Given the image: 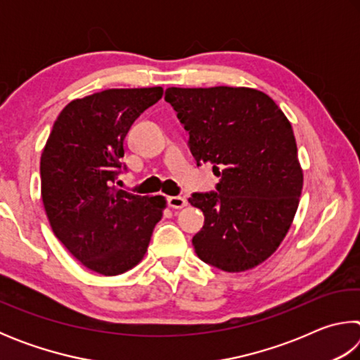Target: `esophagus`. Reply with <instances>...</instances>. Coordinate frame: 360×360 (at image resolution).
Wrapping results in <instances>:
<instances>
[{"label": "esophagus", "mask_w": 360, "mask_h": 360, "mask_svg": "<svg viewBox=\"0 0 360 360\" xmlns=\"http://www.w3.org/2000/svg\"><path fill=\"white\" fill-rule=\"evenodd\" d=\"M168 206L173 210H181L187 206V200L184 197H168Z\"/></svg>", "instance_id": "esophagus-1"}]
</instances>
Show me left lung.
Masks as SVG:
<instances>
[{
  "label": "left lung",
  "mask_w": 360,
  "mask_h": 360,
  "mask_svg": "<svg viewBox=\"0 0 360 360\" xmlns=\"http://www.w3.org/2000/svg\"><path fill=\"white\" fill-rule=\"evenodd\" d=\"M165 100L188 131L197 165L210 163L221 176L217 192L188 198L205 214L195 252L229 273L260 265L281 245L300 202L290 122L270 96L248 87H169Z\"/></svg>",
  "instance_id": "1"
}]
</instances>
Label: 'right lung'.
<instances>
[{"label": "right lung", "mask_w": 360, "mask_h": 360, "mask_svg": "<svg viewBox=\"0 0 360 360\" xmlns=\"http://www.w3.org/2000/svg\"><path fill=\"white\" fill-rule=\"evenodd\" d=\"M162 87L108 89L72 100L41 155V197L51 227L89 270L115 276L138 265L167 200L122 191L114 181L124 139Z\"/></svg>", "instance_id": "1"}]
</instances>
